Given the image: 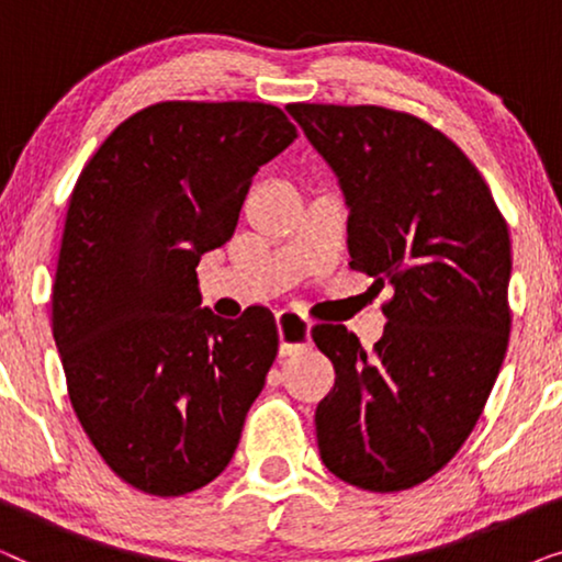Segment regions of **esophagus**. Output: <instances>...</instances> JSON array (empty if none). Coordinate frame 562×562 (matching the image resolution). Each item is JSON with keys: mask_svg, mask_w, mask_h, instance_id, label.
I'll list each match as a JSON object with an SVG mask.
<instances>
[{"mask_svg": "<svg viewBox=\"0 0 562 562\" xmlns=\"http://www.w3.org/2000/svg\"><path fill=\"white\" fill-rule=\"evenodd\" d=\"M276 325H279L281 337V356H294V352L312 345V319L302 317V314L281 310L276 314Z\"/></svg>", "mask_w": 562, "mask_h": 562, "instance_id": "obj_1", "label": "esophagus"}]
</instances>
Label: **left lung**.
<instances>
[{
    "mask_svg": "<svg viewBox=\"0 0 562 562\" xmlns=\"http://www.w3.org/2000/svg\"><path fill=\"white\" fill-rule=\"evenodd\" d=\"M340 179L350 268L371 276L386 335L366 350L317 325L335 366L317 404L322 463L375 494L419 486L473 432L509 345L512 243L471 158L429 122L373 104H289Z\"/></svg>",
    "mask_w": 562,
    "mask_h": 562,
    "instance_id": "obj_1",
    "label": "left lung"
}]
</instances>
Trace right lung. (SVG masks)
<instances>
[{
  "label": "right lung",
  "mask_w": 562,
  "mask_h": 562,
  "mask_svg": "<svg viewBox=\"0 0 562 562\" xmlns=\"http://www.w3.org/2000/svg\"><path fill=\"white\" fill-rule=\"evenodd\" d=\"M296 140L263 102H158L87 160L68 199L53 337L104 463L143 494L206 486L279 352L266 306L199 310L196 266L235 233L252 176Z\"/></svg>",
  "instance_id": "obj_1"
}]
</instances>
